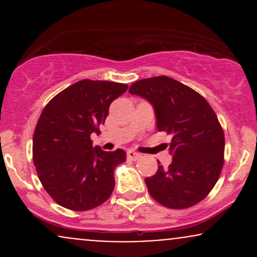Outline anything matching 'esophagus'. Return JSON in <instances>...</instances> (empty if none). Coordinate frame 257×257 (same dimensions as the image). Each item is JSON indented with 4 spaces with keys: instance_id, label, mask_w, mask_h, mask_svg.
<instances>
[{
    "instance_id": "esophagus-1",
    "label": "esophagus",
    "mask_w": 257,
    "mask_h": 257,
    "mask_svg": "<svg viewBox=\"0 0 257 257\" xmlns=\"http://www.w3.org/2000/svg\"><path fill=\"white\" fill-rule=\"evenodd\" d=\"M126 157H128V159H132V161H138V159H140L141 155L140 153L133 151V150H129V151L126 152Z\"/></svg>"
}]
</instances>
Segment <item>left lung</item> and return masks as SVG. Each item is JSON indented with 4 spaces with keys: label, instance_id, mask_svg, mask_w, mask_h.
Returning a JSON list of instances; mask_svg holds the SVG:
<instances>
[{
    "label": "left lung",
    "instance_id": "left-lung-1",
    "mask_svg": "<svg viewBox=\"0 0 257 257\" xmlns=\"http://www.w3.org/2000/svg\"><path fill=\"white\" fill-rule=\"evenodd\" d=\"M129 93L146 99L157 129L172 135L173 161L145 182L153 199L172 209L190 208L208 196L223 166L225 137L211 106L192 88L167 76L140 79Z\"/></svg>",
    "mask_w": 257,
    "mask_h": 257
}]
</instances>
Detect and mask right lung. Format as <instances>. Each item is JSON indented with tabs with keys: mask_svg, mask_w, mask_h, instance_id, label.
<instances>
[{
	"mask_svg": "<svg viewBox=\"0 0 257 257\" xmlns=\"http://www.w3.org/2000/svg\"><path fill=\"white\" fill-rule=\"evenodd\" d=\"M128 85L83 79L55 95L43 108L34 133L32 156L38 179L59 205L75 211L96 208L110 198L113 170L125 162L123 150L93 147L114 99Z\"/></svg>",
	"mask_w": 257,
	"mask_h": 257,
	"instance_id": "right-lung-1",
	"label": "right lung"
}]
</instances>
